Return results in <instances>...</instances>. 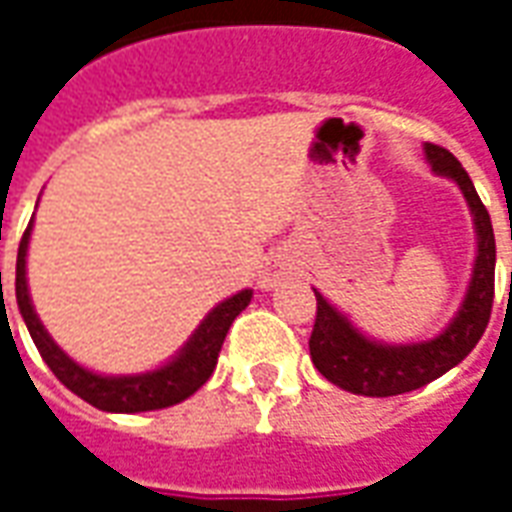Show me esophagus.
<instances>
[{
    "label": "esophagus",
    "instance_id": "34e87169",
    "mask_svg": "<svg viewBox=\"0 0 512 512\" xmlns=\"http://www.w3.org/2000/svg\"><path fill=\"white\" fill-rule=\"evenodd\" d=\"M293 274V266L285 255H271L266 260V266L260 271V288L271 290L277 288L282 279H288Z\"/></svg>",
    "mask_w": 512,
    "mask_h": 512
}]
</instances>
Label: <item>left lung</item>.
Returning a JSON list of instances; mask_svg holds the SVG:
<instances>
[{"label": "left lung", "instance_id": "1", "mask_svg": "<svg viewBox=\"0 0 512 512\" xmlns=\"http://www.w3.org/2000/svg\"><path fill=\"white\" fill-rule=\"evenodd\" d=\"M433 175L452 180L461 189L463 200L472 211L474 233H477V255H474L472 279L463 296L461 307L452 315V321L436 337L422 343L389 345L373 340L348 321V315L334 307L332 301L315 290L318 315L312 326L310 356L326 381L340 386L345 392L365 397H392L419 389L436 381L447 370L461 365L472 348L480 343L491 304H494V268H496V241L491 216L474 191L472 178L466 175L461 161L450 150L439 145H425Z\"/></svg>", "mask_w": 512, "mask_h": 512}]
</instances>
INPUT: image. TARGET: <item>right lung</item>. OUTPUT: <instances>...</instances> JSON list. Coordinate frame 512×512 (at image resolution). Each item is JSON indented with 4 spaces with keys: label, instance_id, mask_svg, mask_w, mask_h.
<instances>
[{
    "label": "right lung",
    "instance_id": "1",
    "mask_svg": "<svg viewBox=\"0 0 512 512\" xmlns=\"http://www.w3.org/2000/svg\"><path fill=\"white\" fill-rule=\"evenodd\" d=\"M29 235H32V222L27 233L18 244L16 260V301L21 318L27 323L32 343L38 345L43 362L51 367V373L60 378L62 384L71 389L73 395L87 400L90 406L112 414H139V411H156V408H169L191 397L211 378L222 343L233 321L249 307L252 290H238L230 299L219 301L202 323L194 329L186 345L169 362H164L156 370L136 373V376H104L87 370L79 362H73L71 356L62 351L60 345L51 340L46 326L40 323L38 312L32 307L27 285V249ZM0 290H2V271H0Z\"/></svg>",
    "mask_w": 512,
    "mask_h": 512
}]
</instances>
